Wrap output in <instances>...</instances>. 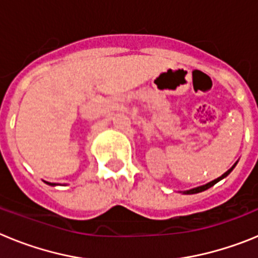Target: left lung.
I'll use <instances>...</instances> for the list:
<instances>
[{
    "label": "left lung",
    "instance_id": "1",
    "mask_svg": "<svg viewBox=\"0 0 258 258\" xmlns=\"http://www.w3.org/2000/svg\"><path fill=\"white\" fill-rule=\"evenodd\" d=\"M235 165H236V163L234 164V165H232L231 168H230V169L227 170V172H225L222 175H221V177H218L217 179H214V181L209 182V183H207V184H203V186H199V187H195V188H191V190L183 191V192H184V194H198V192H202V191L208 190L209 187H212V186H213V184L217 183L218 181H221V179H222V178H225V177H227V175H229L230 173H231V170L234 169V168H235Z\"/></svg>",
    "mask_w": 258,
    "mask_h": 258
}]
</instances>
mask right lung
Wrapping results in <instances>:
<instances>
[{
	"instance_id": "right-lung-1",
	"label": "right lung",
	"mask_w": 258,
	"mask_h": 258,
	"mask_svg": "<svg viewBox=\"0 0 258 258\" xmlns=\"http://www.w3.org/2000/svg\"><path fill=\"white\" fill-rule=\"evenodd\" d=\"M46 183L50 184V186H55V184H56V183H50V182H46Z\"/></svg>"
}]
</instances>
